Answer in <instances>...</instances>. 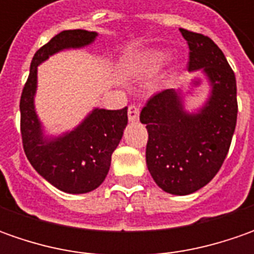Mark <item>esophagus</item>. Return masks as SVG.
<instances>
[{
	"label": "esophagus",
	"instance_id": "1",
	"mask_svg": "<svg viewBox=\"0 0 254 254\" xmlns=\"http://www.w3.org/2000/svg\"><path fill=\"white\" fill-rule=\"evenodd\" d=\"M138 117H140V109L137 106H130L128 107V120L131 123L138 122Z\"/></svg>",
	"mask_w": 254,
	"mask_h": 254
}]
</instances>
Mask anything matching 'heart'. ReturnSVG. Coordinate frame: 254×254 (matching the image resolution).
<instances>
[{
    "instance_id": "obj_1",
    "label": "heart",
    "mask_w": 254,
    "mask_h": 254,
    "mask_svg": "<svg viewBox=\"0 0 254 254\" xmlns=\"http://www.w3.org/2000/svg\"><path fill=\"white\" fill-rule=\"evenodd\" d=\"M155 59L158 61V62H161L164 59H167V52H157L155 54Z\"/></svg>"
}]
</instances>
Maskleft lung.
<instances>
[{
  "mask_svg": "<svg viewBox=\"0 0 254 254\" xmlns=\"http://www.w3.org/2000/svg\"><path fill=\"white\" fill-rule=\"evenodd\" d=\"M190 46L188 70L208 77L209 97L198 112L184 107L181 90L157 93L141 110L147 124V167L152 180L172 195H190L209 182L222 167L236 127V77L210 38L180 29Z\"/></svg>",
  "mask_w": 254,
  "mask_h": 254,
  "instance_id": "obj_1",
  "label": "left lung"
}]
</instances>
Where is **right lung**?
<instances>
[{
	"label": "right lung",
	"mask_w": 254,
	"mask_h": 254,
	"mask_svg": "<svg viewBox=\"0 0 254 254\" xmlns=\"http://www.w3.org/2000/svg\"><path fill=\"white\" fill-rule=\"evenodd\" d=\"M97 32L84 29L62 31L36 51L24 86L21 135L26 158L35 171L55 188L66 193H86L102 185L107 177L112 154L127 126V107L122 110L93 109L72 131L49 137L35 110L38 66L64 49H79L94 42Z\"/></svg>",
	"instance_id": "obj_1"
}]
</instances>
